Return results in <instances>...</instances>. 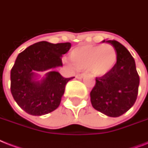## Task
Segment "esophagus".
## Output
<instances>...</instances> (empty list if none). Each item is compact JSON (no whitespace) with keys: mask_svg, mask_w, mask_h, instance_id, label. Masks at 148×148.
I'll use <instances>...</instances> for the list:
<instances>
[{"mask_svg":"<svg viewBox=\"0 0 148 148\" xmlns=\"http://www.w3.org/2000/svg\"><path fill=\"white\" fill-rule=\"evenodd\" d=\"M84 74H77L76 75V78L82 79L84 77Z\"/></svg>","mask_w":148,"mask_h":148,"instance_id":"1","label":"esophagus"}]
</instances>
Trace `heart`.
I'll use <instances>...</instances> for the list:
<instances>
[{"instance_id":"obj_1","label":"heart","mask_w":148,"mask_h":148,"mask_svg":"<svg viewBox=\"0 0 148 148\" xmlns=\"http://www.w3.org/2000/svg\"><path fill=\"white\" fill-rule=\"evenodd\" d=\"M70 58L76 69H88L94 76L101 77L114 67L117 61V53L110 45H85L72 50Z\"/></svg>"}]
</instances>
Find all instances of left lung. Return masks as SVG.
Masks as SVG:
<instances>
[{"instance_id": "obj_1", "label": "left lung", "mask_w": 148, "mask_h": 148, "mask_svg": "<svg viewBox=\"0 0 148 148\" xmlns=\"http://www.w3.org/2000/svg\"><path fill=\"white\" fill-rule=\"evenodd\" d=\"M114 47L117 62L110 72L96 77L90 91L93 108L109 117H117L126 113L138 97L140 78L134 59L124 45L117 40H105Z\"/></svg>"}]
</instances>
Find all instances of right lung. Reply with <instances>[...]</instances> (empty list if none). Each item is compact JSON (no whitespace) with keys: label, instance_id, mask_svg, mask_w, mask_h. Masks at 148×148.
I'll return each mask as SVG.
<instances>
[{"label":"right lung","instance_id":"1","mask_svg":"<svg viewBox=\"0 0 148 148\" xmlns=\"http://www.w3.org/2000/svg\"><path fill=\"white\" fill-rule=\"evenodd\" d=\"M71 47L69 42L40 41L18 54L10 71V91L25 112L41 116L59 107L65 86L74 77L64 78L54 69L62 66V55ZM45 70L51 71L39 79L37 72Z\"/></svg>","mask_w":148,"mask_h":148}]
</instances>
